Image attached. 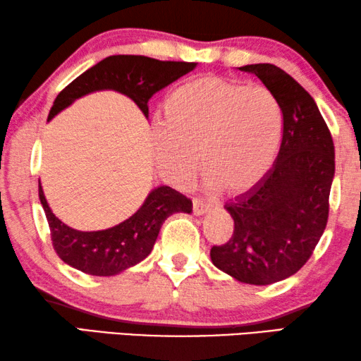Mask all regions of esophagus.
<instances>
[{
    "mask_svg": "<svg viewBox=\"0 0 361 361\" xmlns=\"http://www.w3.org/2000/svg\"><path fill=\"white\" fill-rule=\"evenodd\" d=\"M209 209H211V206L208 203H204L203 200L193 198V214L202 216V214H206Z\"/></svg>",
    "mask_w": 361,
    "mask_h": 361,
    "instance_id": "34e87169",
    "label": "esophagus"
}]
</instances>
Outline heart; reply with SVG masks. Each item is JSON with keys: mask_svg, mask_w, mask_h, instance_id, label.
<instances>
[{"mask_svg": "<svg viewBox=\"0 0 361 361\" xmlns=\"http://www.w3.org/2000/svg\"><path fill=\"white\" fill-rule=\"evenodd\" d=\"M281 131L280 102L269 87L206 75L169 94L152 137L158 166L173 180L192 179L200 153L209 185L243 193L267 176Z\"/></svg>", "mask_w": 361, "mask_h": 361, "instance_id": "heart-1", "label": "heart"}]
</instances>
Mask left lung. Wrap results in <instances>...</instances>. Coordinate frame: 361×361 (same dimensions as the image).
Returning a JSON list of instances; mask_svg holds the SVG:
<instances>
[{
  "instance_id": "left-lung-1",
  "label": "left lung",
  "mask_w": 361,
  "mask_h": 361,
  "mask_svg": "<svg viewBox=\"0 0 361 361\" xmlns=\"http://www.w3.org/2000/svg\"><path fill=\"white\" fill-rule=\"evenodd\" d=\"M279 99L283 137L267 176L226 204L233 235L211 247L217 269L247 285H271L309 261L326 228L334 144L314 97L271 63L240 67Z\"/></svg>"
}]
</instances>
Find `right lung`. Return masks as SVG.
<instances>
[{"mask_svg":"<svg viewBox=\"0 0 361 361\" xmlns=\"http://www.w3.org/2000/svg\"><path fill=\"white\" fill-rule=\"evenodd\" d=\"M197 67L195 62L157 61L145 56H110L94 65L59 92L47 121L86 94L111 90L133 99L149 118V100L159 90ZM39 202L51 230L52 246L65 264L87 275L111 276L149 256L163 222L174 212H192V202L168 185L149 193L144 204L118 226L97 232H81L57 219L46 202L41 182Z\"/></svg>","mask_w":361,"mask_h":361,"instance_id":"add662e5","label":"right lung"}]
</instances>
